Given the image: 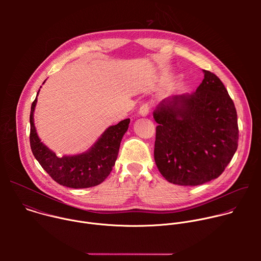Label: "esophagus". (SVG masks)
I'll use <instances>...</instances> for the list:
<instances>
[{"instance_id":"34e87169","label":"esophagus","mask_w":261,"mask_h":261,"mask_svg":"<svg viewBox=\"0 0 261 261\" xmlns=\"http://www.w3.org/2000/svg\"><path fill=\"white\" fill-rule=\"evenodd\" d=\"M150 109H151V106L148 103H144L140 106L139 108V115H141L142 117H145L148 115V113H150Z\"/></svg>"}]
</instances>
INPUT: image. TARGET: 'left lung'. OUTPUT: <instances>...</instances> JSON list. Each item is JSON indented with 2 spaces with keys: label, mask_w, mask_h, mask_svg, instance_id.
<instances>
[{
  "label": "left lung",
  "mask_w": 261,
  "mask_h": 261,
  "mask_svg": "<svg viewBox=\"0 0 261 261\" xmlns=\"http://www.w3.org/2000/svg\"><path fill=\"white\" fill-rule=\"evenodd\" d=\"M192 94L165 98L154 111V158L161 174L180 186L217 178L231 161L239 141L238 115L226 88L214 73Z\"/></svg>",
  "instance_id": "left-lung-1"
}]
</instances>
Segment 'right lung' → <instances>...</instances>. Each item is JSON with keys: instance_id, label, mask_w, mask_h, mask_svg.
Returning <instances> with one entry per match:
<instances>
[{"instance_id": "obj_1", "label": "right lung", "mask_w": 261, "mask_h": 261, "mask_svg": "<svg viewBox=\"0 0 261 261\" xmlns=\"http://www.w3.org/2000/svg\"><path fill=\"white\" fill-rule=\"evenodd\" d=\"M36 103L37 97L31 106L30 144L33 155L42 168L54 180L69 188H90L101 184L115 166L120 144L124 134L128 130L130 119L108 127L87 152L60 158L43 144L37 135L34 125Z\"/></svg>"}]
</instances>
